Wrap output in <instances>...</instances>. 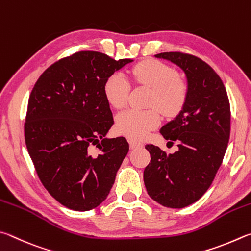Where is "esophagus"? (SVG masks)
Returning <instances> with one entry per match:
<instances>
[{
  "mask_svg": "<svg viewBox=\"0 0 251 251\" xmlns=\"http://www.w3.org/2000/svg\"><path fill=\"white\" fill-rule=\"evenodd\" d=\"M143 144L137 142V141H130V149L131 150H134V149H138V148H142Z\"/></svg>",
  "mask_w": 251,
  "mask_h": 251,
  "instance_id": "esophagus-1",
  "label": "esophagus"
}]
</instances>
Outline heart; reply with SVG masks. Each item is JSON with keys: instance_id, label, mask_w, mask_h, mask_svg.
<instances>
[{"instance_id": "1", "label": "heart", "mask_w": 251, "mask_h": 251, "mask_svg": "<svg viewBox=\"0 0 251 251\" xmlns=\"http://www.w3.org/2000/svg\"><path fill=\"white\" fill-rule=\"evenodd\" d=\"M135 82L152 89L150 105H156L166 116H174L185 103L187 87L177 78L176 72L170 66L157 60H146L138 64L131 72ZM130 82L125 75L114 73L107 78L103 92L108 102L114 108H122L128 102ZM161 122L156 109H128L116 119L119 134L131 140H142Z\"/></svg>"}]
</instances>
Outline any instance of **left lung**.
<instances>
[{
	"instance_id": "8db88e82",
	"label": "left lung",
	"mask_w": 251,
	"mask_h": 251,
	"mask_svg": "<svg viewBox=\"0 0 251 251\" xmlns=\"http://www.w3.org/2000/svg\"><path fill=\"white\" fill-rule=\"evenodd\" d=\"M186 77L187 96L182 110L162 126L165 140L178 150L166 154L148 144L151 161L144 169V185L152 200L169 208L195 203L213 183L225 155L230 134V107L225 86L215 70L195 56L161 52Z\"/></svg>"
}]
</instances>
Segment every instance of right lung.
Wrapping results in <instances>:
<instances>
[{
    "instance_id": "add662e5",
    "label": "right lung",
    "mask_w": 251,
    "mask_h": 251,
    "mask_svg": "<svg viewBox=\"0 0 251 251\" xmlns=\"http://www.w3.org/2000/svg\"><path fill=\"white\" fill-rule=\"evenodd\" d=\"M132 61L78 51L48 67L30 92L26 148L44 187L67 208L86 212L102 203L128 154L126 138L105 137L113 118L103 86Z\"/></svg>"
}]
</instances>
